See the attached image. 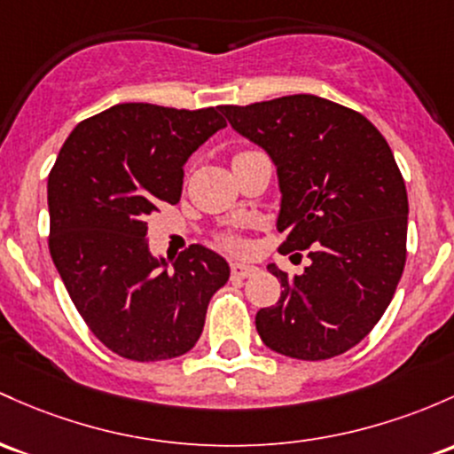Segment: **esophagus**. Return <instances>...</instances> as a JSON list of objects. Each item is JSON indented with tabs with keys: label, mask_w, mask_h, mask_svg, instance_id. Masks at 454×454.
<instances>
[{
	"label": "esophagus",
	"mask_w": 454,
	"mask_h": 454,
	"mask_svg": "<svg viewBox=\"0 0 454 454\" xmlns=\"http://www.w3.org/2000/svg\"><path fill=\"white\" fill-rule=\"evenodd\" d=\"M256 271V267L246 265V262H235L232 265V280H246V278H252Z\"/></svg>",
	"instance_id": "1"
}]
</instances>
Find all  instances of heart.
I'll list each match as a JSON object with an SVG mask.
<instances>
[{
  "label": "heart",
  "instance_id": "heart-1",
  "mask_svg": "<svg viewBox=\"0 0 454 454\" xmlns=\"http://www.w3.org/2000/svg\"><path fill=\"white\" fill-rule=\"evenodd\" d=\"M223 243H226L228 247H232V250H239V247H241V243H239L235 237H223Z\"/></svg>",
  "mask_w": 454,
  "mask_h": 454
}]
</instances>
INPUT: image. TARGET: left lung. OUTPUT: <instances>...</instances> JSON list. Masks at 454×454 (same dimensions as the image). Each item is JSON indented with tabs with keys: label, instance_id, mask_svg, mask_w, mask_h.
<instances>
[{
	"label": "left lung",
	"instance_id": "8db88e82",
	"mask_svg": "<svg viewBox=\"0 0 454 454\" xmlns=\"http://www.w3.org/2000/svg\"><path fill=\"white\" fill-rule=\"evenodd\" d=\"M219 109L276 166L280 252L310 250L300 276L267 265L284 291L256 330L282 356H340L377 325L405 267L410 204L395 154L362 114L315 94Z\"/></svg>",
	"mask_w": 454,
	"mask_h": 454
}]
</instances>
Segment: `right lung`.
<instances>
[{
    "mask_svg": "<svg viewBox=\"0 0 454 454\" xmlns=\"http://www.w3.org/2000/svg\"><path fill=\"white\" fill-rule=\"evenodd\" d=\"M223 127L217 107L121 103L79 122L49 174L53 265L94 336L127 360L187 353L231 278L204 246L153 256L146 222L181 200L183 166Z\"/></svg>",
    "mask_w": 454,
    "mask_h": 454,
    "instance_id": "right-lung-1",
    "label": "right lung"
}]
</instances>
